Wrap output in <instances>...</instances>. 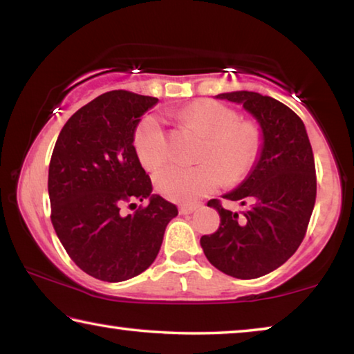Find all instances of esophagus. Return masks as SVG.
Instances as JSON below:
<instances>
[{"label":"esophagus","mask_w":354,"mask_h":354,"mask_svg":"<svg viewBox=\"0 0 354 354\" xmlns=\"http://www.w3.org/2000/svg\"><path fill=\"white\" fill-rule=\"evenodd\" d=\"M200 206H201L200 203H195V205H183V206H179V214H183V215L192 214L194 211H196Z\"/></svg>","instance_id":"obj_1"}]
</instances>
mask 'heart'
I'll return each instance as SVG.
<instances>
[{
	"instance_id": "heart-1",
	"label": "heart",
	"mask_w": 354,
	"mask_h": 354,
	"mask_svg": "<svg viewBox=\"0 0 354 354\" xmlns=\"http://www.w3.org/2000/svg\"><path fill=\"white\" fill-rule=\"evenodd\" d=\"M183 120L207 136L195 167L170 165L154 176L165 198L192 203L221 184L236 183L250 171L261 151L262 134L251 122H242L232 107L214 100H198L185 107ZM136 153L142 165L158 170L170 158V137L154 113L143 117L134 134Z\"/></svg>"
}]
</instances>
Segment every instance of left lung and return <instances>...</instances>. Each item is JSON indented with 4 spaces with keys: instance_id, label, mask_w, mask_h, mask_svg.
I'll return each instance as SVG.
<instances>
[{
    "instance_id": "left-lung-1",
    "label": "left lung",
    "mask_w": 354,
    "mask_h": 354,
    "mask_svg": "<svg viewBox=\"0 0 354 354\" xmlns=\"http://www.w3.org/2000/svg\"><path fill=\"white\" fill-rule=\"evenodd\" d=\"M215 98L242 104L259 123L262 145L248 176L223 195L250 207L239 215L220 200L209 201L220 226L200 243L220 272L239 279L259 278L283 266L306 234L317 195L313 147L301 118L278 100L248 91Z\"/></svg>"
}]
</instances>
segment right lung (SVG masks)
I'll use <instances>...</instances> for the list:
<instances>
[{
	"mask_svg": "<svg viewBox=\"0 0 354 354\" xmlns=\"http://www.w3.org/2000/svg\"><path fill=\"white\" fill-rule=\"evenodd\" d=\"M158 98L128 91L100 95L68 118L48 171L51 223L65 251L91 277L120 283L154 262L178 207L153 195L134 148L143 113ZM149 200L124 216L119 209Z\"/></svg>",
	"mask_w": 354,
	"mask_h": 354,
	"instance_id": "1",
	"label": "right lung"
}]
</instances>
